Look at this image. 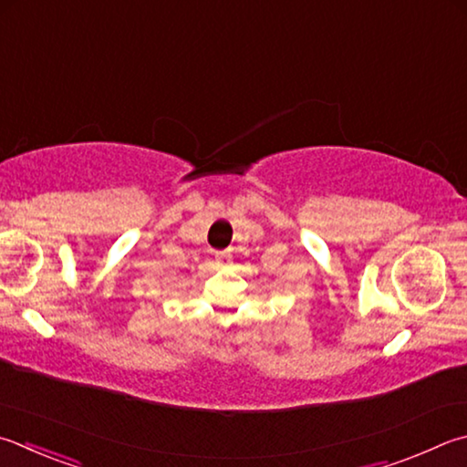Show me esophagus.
<instances>
[{
    "label": "esophagus",
    "mask_w": 467,
    "mask_h": 467,
    "mask_svg": "<svg viewBox=\"0 0 467 467\" xmlns=\"http://www.w3.org/2000/svg\"><path fill=\"white\" fill-rule=\"evenodd\" d=\"M228 259H231V255H228V253H218V257H216V261L220 263V265H226Z\"/></svg>",
    "instance_id": "34e87169"
}]
</instances>
